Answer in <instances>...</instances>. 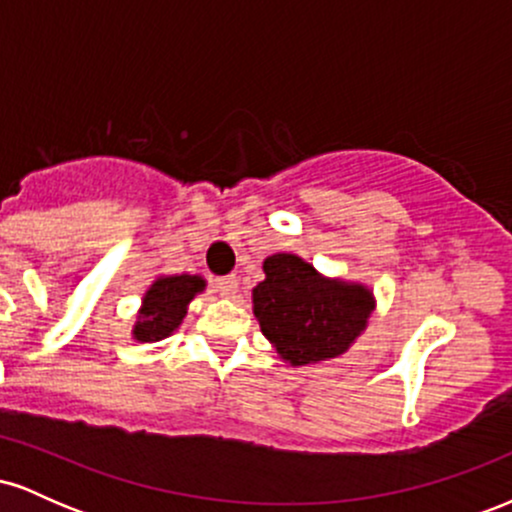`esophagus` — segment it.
<instances>
[{"mask_svg": "<svg viewBox=\"0 0 512 512\" xmlns=\"http://www.w3.org/2000/svg\"><path fill=\"white\" fill-rule=\"evenodd\" d=\"M216 291H219L223 298L236 296V293H238V276L236 274L219 276V279H216Z\"/></svg>", "mask_w": 512, "mask_h": 512, "instance_id": "34e87169", "label": "esophagus"}]
</instances>
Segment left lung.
<instances>
[{"label": "left lung", "instance_id": "obj_1", "mask_svg": "<svg viewBox=\"0 0 512 512\" xmlns=\"http://www.w3.org/2000/svg\"><path fill=\"white\" fill-rule=\"evenodd\" d=\"M264 274L252 291L255 317L291 366L337 358L366 330L375 308L366 286L325 279L289 252L267 257Z\"/></svg>", "mask_w": 512, "mask_h": 512}]
</instances>
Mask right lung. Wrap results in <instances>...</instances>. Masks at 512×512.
Instances as JSON below:
<instances>
[{"instance_id":"right-lung-1","label":"right lung","mask_w":512,"mask_h":512,"mask_svg":"<svg viewBox=\"0 0 512 512\" xmlns=\"http://www.w3.org/2000/svg\"><path fill=\"white\" fill-rule=\"evenodd\" d=\"M207 281L202 276L180 274V276H161L146 291L139 320L134 325V339L139 342H158L166 339L180 327L182 317L187 315V305L197 293L204 291Z\"/></svg>"}]
</instances>
